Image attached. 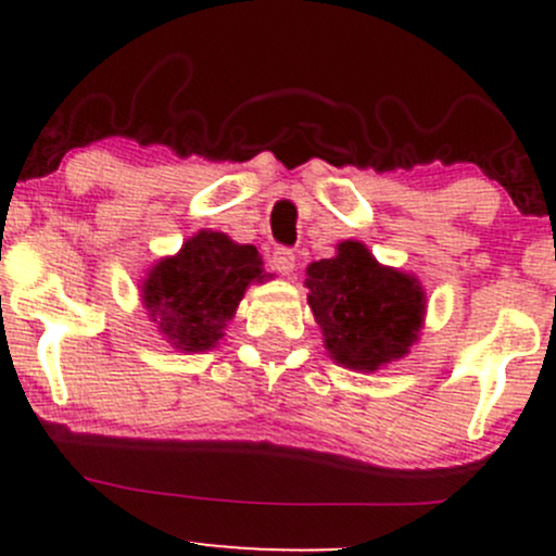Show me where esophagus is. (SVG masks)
I'll use <instances>...</instances> for the list:
<instances>
[{"mask_svg":"<svg viewBox=\"0 0 556 556\" xmlns=\"http://www.w3.org/2000/svg\"><path fill=\"white\" fill-rule=\"evenodd\" d=\"M271 266H274V271L290 277V274L295 271V253H292L290 248H277V251L271 253Z\"/></svg>","mask_w":556,"mask_h":556,"instance_id":"obj_1","label":"esophagus"}]
</instances>
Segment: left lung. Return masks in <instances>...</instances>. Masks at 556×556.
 <instances>
[{"mask_svg": "<svg viewBox=\"0 0 556 556\" xmlns=\"http://www.w3.org/2000/svg\"><path fill=\"white\" fill-rule=\"evenodd\" d=\"M308 305L329 358L353 371H379L405 358L426 316V292L410 274L381 266L358 240L305 269Z\"/></svg>", "mask_w": 556, "mask_h": 556, "instance_id": "8db88e82", "label": "left lung"}]
</instances>
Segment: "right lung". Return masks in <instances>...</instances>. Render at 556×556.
Here are the masks:
<instances>
[{
    "label": "right lung",
    "instance_id": "add662e5",
    "mask_svg": "<svg viewBox=\"0 0 556 556\" xmlns=\"http://www.w3.org/2000/svg\"><path fill=\"white\" fill-rule=\"evenodd\" d=\"M264 279V261L253 245L225 232L201 229L177 256L151 266L140 285L149 318L172 348L203 353L225 337L248 285Z\"/></svg>",
    "mask_w": 556,
    "mask_h": 556
}]
</instances>
